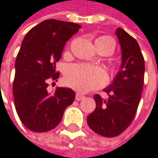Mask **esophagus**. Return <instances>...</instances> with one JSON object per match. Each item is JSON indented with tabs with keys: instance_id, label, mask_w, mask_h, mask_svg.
Here are the masks:
<instances>
[{
	"instance_id": "34e87169",
	"label": "esophagus",
	"mask_w": 158,
	"mask_h": 158,
	"mask_svg": "<svg viewBox=\"0 0 158 158\" xmlns=\"http://www.w3.org/2000/svg\"><path fill=\"white\" fill-rule=\"evenodd\" d=\"M75 99H76L77 101H81V100L84 99V96H83V95H81V94H76Z\"/></svg>"
}]
</instances>
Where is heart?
I'll return each mask as SVG.
<instances>
[{
  "mask_svg": "<svg viewBox=\"0 0 158 158\" xmlns=\"http://www.w3.org/2000/svg\"><path fill=\"white\" fill-rule=\"evenodd\" d=\"M95 45L99 52L107 51L111 54L115 50L116 42L109 36H101L95 40ZM106 78V73L104 69L85 64L70 65L64 74L66 85L78 93H87L103 86Z\"/></svg>",
  "mask_w": 158,
  "mask_h": 158,
  "instance_id": "1",
  "label": "heart"
}]
</instances>
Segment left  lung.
<instances>
[{"mask_svg": "<svg viewBox=\"0 0 158 158\" xmlns=\"http://www.w3.org/2000/svg\"><path fill=\"white\" fill-rule=\"evenodd\" d=\"M122 52L120 69L103 99L94 95L96 108L88 117L89 127L104 137H116L132 122L141 100L144 80V59L137 40L124 29L116 30Z\"/></svg>", "mask_w": 158, "mask_h": 158, "instance_id": "1", "label": "left lung"}]
</instances>
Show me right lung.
I'll return each mask as SVG.
<instances>
[{
  "instance_id": "1",
  "label": "right lung",
  "mask_w": 158,
  "mask_h": 158,
  "mask_svg": "<svg viewBox=\"0 0 158 158\" xmlns=\"http://www.w3.org/2000/svg\"><path fill=\"white\" fill-rule=\"evenodd\" d=\"M81 27L72 22L44 20L25 36L15 60L13 84L15 106L21 122L31 131L45 132L61 121L65 108L75 99L69 88L47 90L48 81H56L55 63L65 42Z\"/></svg>"
}]
</instances>
